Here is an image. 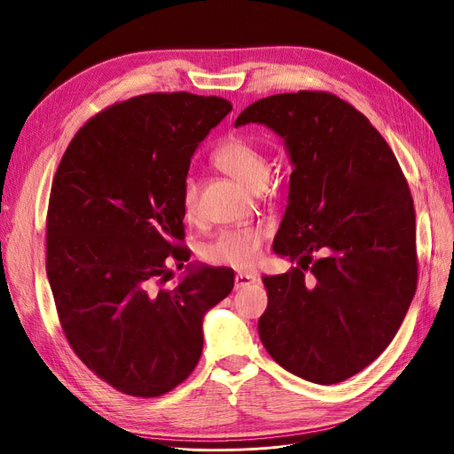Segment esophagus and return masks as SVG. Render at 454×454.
I'll return each instance as SVG.
<instances>
[{"label":"esophagus","instance_id":"obj_1","mask_svg":"<svg viewBox=\"0 0 454 454\" xmlns=\"http://www.w3.org/2000/svg\"><path fill=\"white\" fill-rule=\"evenodd\" d=\"M255 282H258V278H255V276L250 274V272H239V274H235V289H243V287L252 286V284H255Z\"/></svg>","mask_w":454,"mask_h":454}]
</instances>
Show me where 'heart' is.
<instances>
[{
	"label": "heart",
	"mask_w": 454,
	"mask_h": 454,
	"mask_svg": "<svg viewBox=\"0 0 454 454\" xmlns=\"http://www.w3.org/2000/svg\"><path fill=\"white\" fill-rule=\"evenodd\" d=\"M211 160L248 189H260L269 172V163L260 146L239 133L224 137L213 150ZM182 209L187 219H192L199 211V182L191 174L185 176L182 184ZM263 241L265 230L262 226L228 228L216 233L215 239L206 245L204 258L215 265L250 269L260 260Z\"/></svg>",
	"instance_id": "b5f03b06"
}]
</instances>
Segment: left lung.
<instances>
[{
	"label": "left lung",
	"mask_w": 454,
	"mask_h": 454,
	"mask_svg": "<svg viewBox=\"0 0 454 454\" xmlns=\"http://www.w3.org/2000/svg\"><path fill=\"white\" fill-rule=\"evenodd\" d=\"M250 122L278 133L289 152V204L272 248L301 265L263 276L262 343L304 380L343 382L395 338L418 287L406 178L384 137L336 94L262 98L235 126Z\"/></svg>",
	"instance_id": "obj_1"
}]
</instances>
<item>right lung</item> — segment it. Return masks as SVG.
<instances>
[{
    "label": "right lung",
    "instance_id": "add662e5",
    "mask_svg": "<svg viewBox=\"0 0 454 454\" xmlns=\"http://www.w3.org/2000/svg\"><path fill=\"white\" fill-rule=\"evenodd\" d=\"M231 111L219 96L152 92L118 102L74 135L51 184L46 272L65 336L98 379L160 397L200 360L202 319L233 270L184 267L182 184L191 157Z\"/></svg>",
    "mask_w": 454,
    "mask_h": 454
}]
</instances>
